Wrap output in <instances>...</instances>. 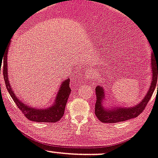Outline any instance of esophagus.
<instances>
[{
  "label": "esophagus",
  "mask_w": 158,
  "mask_h": 158,
  "mask_svg": "<svg viewBox=\"0 0 158 158\" xmlns=\"http://www.w3.org/2000/svg\"><path fill=\"white\" fill-rule=\"evenodd\" d=\"M85 74L87 75V77H93L94 76V71L93 70H87L85 71Z\"/></svg>",
  "instance_id": "esophagus-1"
}]
</instances>
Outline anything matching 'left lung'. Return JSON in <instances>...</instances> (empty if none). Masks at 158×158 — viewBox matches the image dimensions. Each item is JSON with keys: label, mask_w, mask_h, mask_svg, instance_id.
<instances>
[{"label": "left lung", "mask_w": 158, "mask_h": 158, "mask_svg": "<svg viewBox=\"0 0 158 158\" xmlns=\"http://www.w3.org/2000/svg\"><path fill=\"white\" fill-rule=\"evenodd\" d=\"M151 45V48L152 46ZM153 49V48H152ZM154 52V51H153ZM151 67H152V83H151L150 89L148 91L147 95L141 101V102L135 106L134 107L131 108H116L115 109H106L102 106V100L104 99V90L102 87H96V100L95 103V115L97 118L101 122L106 123H115L118 122L126 121V120L130 119L137 117L145 109L146 106L148 105V102L151 99L153 93H154L155 88L157 86L158 91V84L157 81V75H158V56L155 57L154 53H151Z\"/></svg>", "instance_id": "left-lung-1"}]
</instances>
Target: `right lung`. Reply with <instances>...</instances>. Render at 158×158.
Segmentation results:
<instances>
[{
	"label": "right lung",
	"instance_id": "obj_1",
	"mask_svg": "<svg viewBox=\"0 0 158 158\" xmlns=\"http://www.w3.org/2000/svg\"><path fill=\"white\" fill-rule=\"evenodd\" d=\"M8 47L5 51L4 56V67H3V74L7 90L8 91L10 97L12 98L19 109L22 111L25 117L31 121L38 122V123H56L64 115L65 110L66 104L71 89L70 88V79L67 78L62 83V86L60 88L59 92L56 95V102L54 105L49 109H38L35 108H31L19 100L17 96L14 94L12 89L10 88V84L7 78V53ZM1 73V70H0Z\"/></svg>",
	"mask_w": 158,
	"mask_h": 158
}]
</instances>
